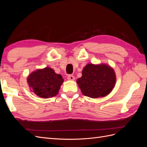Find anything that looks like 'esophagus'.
<instances>
[{"instance_id": "obj_1", "label": "esophagus", "mask_w": 147, "mask_h": 147, "mask_svg": "<svg viewBox=\"0 0 147 147\" xmlns=\"http://www.w3.org/2000/svg\"><path fill=\"white\" fill-rule=\"evenodd\" d=\"M67 79H68V80L74 81V80H75V78L73 76V75H69L68 77H67Z\"/></svg>"}]
</instances>
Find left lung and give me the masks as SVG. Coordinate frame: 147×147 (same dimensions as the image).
<instances>
[{
	"label": "left lung",
	"mask_w": 147,
	"mask_h": 147,
	"mask_svg": "<svg viewBox=\"0 0 147 147\" xmlns=\"http://www.w3.org/2000/svg\"><path fill=\"white\" fill-rule=\"evenodd\" d=\"M114 69L107 64H88L77 83L84 96L96 99L107 96L116 83Z\"/></svg>",
	"instance_id": "left-lung-1"
}]
</instances>
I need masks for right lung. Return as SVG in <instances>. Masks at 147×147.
<instances>
[{
  "label": "right lung",
  "instance_id": "add662e5",
  "mask_svg": "<svg viewBox=\"0 0 147 147\" xmlns=\"http://www.w3.org/2000/svg\"><path fill=\"white\" fill-rule=\"evenodd\" d=\"M28 83L31 92L42 98H50L58 94L64 79L50 67L38 69L29 75Z\"/></svg>",
  "mask_w": 147,
  "mask_h": 147
}]
</instances>
